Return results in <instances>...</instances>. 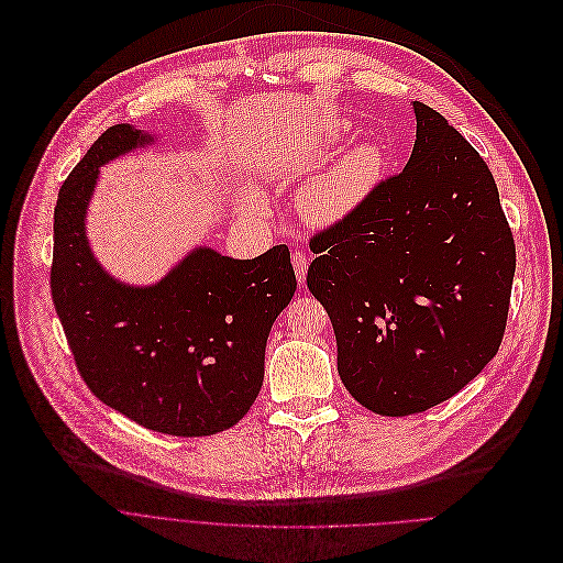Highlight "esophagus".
<instances>
[{"mask_svg": "<svg viewBox=\"0 0 563 563\" xmlns=\"http://www.w3.org/2000/svg\"><path fill=\"white\" fill-rule=\"evenodd\" d=\"M290 260H292V268H295L297 282L303 284V282H306V273H308V262H310V257H308L306 253H301V251H295V253L290 255Z\"/></svg>", "mask_w": 563, "mask_h": 563, "instance_id": "esophagus-1", "label": "esophagus"}]
</instances>
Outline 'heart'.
I'll return each mask as SVG.
<instances>
[{
    "mask_svg": "<svg viewBox=\"0 0 563 563\" xmlns=\"http://www.w3.org/2000/svg\"><path fill=\"white\" fill-rule=\"evenodd\" d=\"M382 173V148L377 144H360L303 188L301 210L314 223L340 221L373 192Z\"/></svg>",
    "mask_w": 563,
    "mask_h": 563,
    "instance_id": "1",
    "label": "heart"
}]
</instances>
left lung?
I'll list each match as a JSON object with an SVG mask.
<instances>
[{
    "mask_svg": "<svg viewBox=\"0 0 563 563\" xmlns=\"http://www.w3.org/2000/svg\"><path fill=\"white\" fill-rule=\"evenodd\" d=\"M406 168L310 240L308 290L325 308L346 390L386 417L457 395L497 355L515 240L479 153L412 101Z\"/></svg>",
    "mask_w": 563,
    "mask_h": 563,
    "instance_id": "obj_1",
    "label": "left lung"
}]
</instances>
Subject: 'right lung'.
<instances>
[{"label":"right lung","instance_id":"add662e5","mask_svg":"<svg viewBox=\"0 0 563 563\" xmlns=\"http://www.w3.org/2000/svg\"><path fill=\"white\" fill-rule=\"evenodd\" d=\"M151 142L131 124L110 126L62 184L53 303L97 399L148 430L206 437L255 404L266 340L297 279L284 244L255 260L197 249L146 288L112 279L88 249L86 208L99 166Z\"/></svg>","mask_w":563,"mask_h":563}]
</instances>
